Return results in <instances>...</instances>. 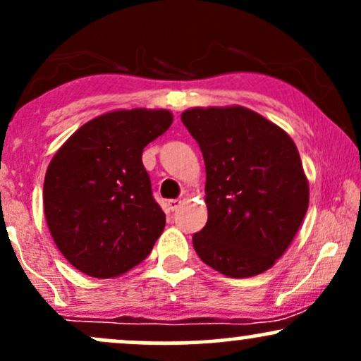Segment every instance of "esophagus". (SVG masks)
<instances>
[{"label":"esophagus","instance_id":"34e87169","mask_svg":"<svg viewBox=\"0 0 361 361\" xmlns=\"http://www.w3.org/2000/svg\"><path fill=\"white\" fill-rule=\"evenodd\" d=\"M181 205V200L180 198H173V200H168V207L171 212H175V210H178V207Z\"/></svg>","mask_w":361,"mask_h":361}]
</instances>
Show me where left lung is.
Returning <instances> with one entry per match:
<instances>
[{"label":"left lung","instance_id":"1","mask_svg":"<svg viewBox=\"0 0 361 361\" xmlns=\"http://www.w3.org/2000/svg\"><path fill=\"white\" fill-rule=\"evenodd\" d=\"M181 122L205 161L209 219L193 234L205 264L231 279L270 270L309 207V181L283 128L246 106H195Z\"/></svg>","mask_w":361,"mask_h":361}]
</instances>
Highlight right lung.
I'll return each instance as SVG.
<instances>
[{"label":"right lung","instance_id":"obj_1","mask_svg":"<svg viewBox=\"0 0 361 361\" xmlns=\"http://www.w3.org/2000/svg\"><path fill=\"white\" fill-rule=\"evenodd\" d=\"M173 123L169 110H114L66 140L44 180L54 243L76 270L123 275L151 252L166 215L152 198L142 151Z\"/></svg>","mask_w":361,"mask_h":361}]
</instances>
